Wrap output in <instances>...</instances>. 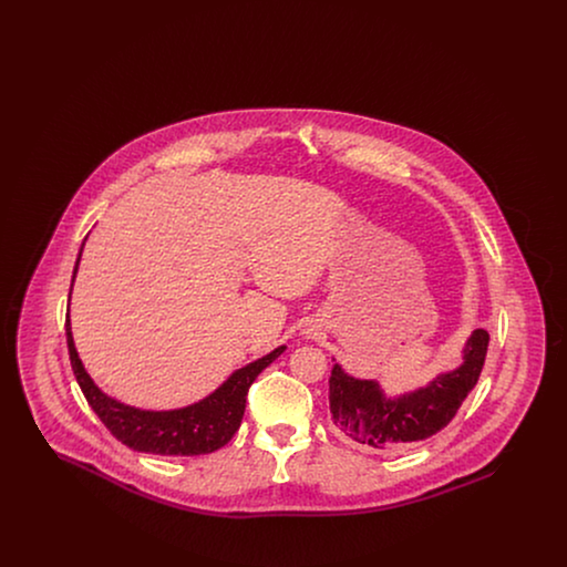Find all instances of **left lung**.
Instances as JSON below:
<instances>
[{"instance_id": "8db88e82", "label": "left lung", "mask_w": 567, "mask_h": 567, "mask_svg": "<svg viewBox=\"0 0 567 567\" xmlns=\"http://www.w3.org/2000/svg\"><path fill=\"white\" fill-rule=\"evenodd\" d=\"M488 333L474 329L457 370L440 374L423 389L386 398L377 380L352 378L333 363L329 378V412L333 425L357 444L391 451L442 432L476 386L485 365Z\"/></svg>"}]
</instances>
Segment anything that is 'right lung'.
I'll use <instances>...</instances> for the list:
<instances>
[{
  "label": "right lung",
  "instance_id": "add662e5",
  "mask_svg": "<svg viewBox=\"0 0 567 567\" xmlns=\"http://www.w3.org/2000/svg\"><path fill=\"white\" fill-rule=\"evenodd\" d=\"M81 255L76 259L74 276L79 270ZM72 276V285H74ZM72 293V291H70ZM65 336L74 377L81 384L82 393L89 405L95 410L100 421L109 427V432L123 442L125 446L137 453L153 455H176V457H193L208 455L225 446L243 423L246 395L255 378L259 377L276 357H280L285 347H278L270 354L248 363L227 378L213 395L197 404L178 408V410H140L132 405L121 404L102 393L86 370L82 368L79 352L74 347L70 315L65 319Z\"/></svg>",
  "mask_w": 567,
  "mask_h": 567
}]
</instances>
